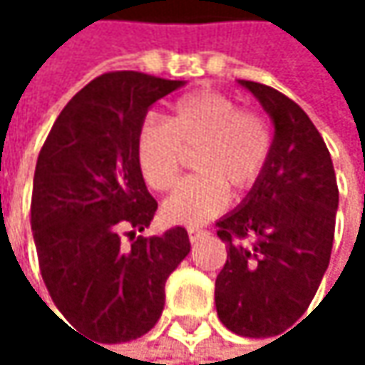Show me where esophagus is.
Instances as JSON below:
<instances>
[{
    "label": "esophagus",
    "mask_w": 365,
    "mask_h": 365,
    "mask_svg": "<svg viewBox=\"0 0 365 365\" xmlns=\"http://www.w3.org/2000/svg\"><path fill=\"white\" fill-rule=\"evenodd\" d=\"M207 235V230L202 228H187V237H190V243H198L202 237Z\"/></svg>",
    "instance_id": "esophagus-1"
}]
</instances>
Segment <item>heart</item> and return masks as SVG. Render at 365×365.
<instances>
[{"label": "heart", "mask_w": 365, "mask_h": 365, "mask_svg": "<svg viewBox=\"0 0 365 365\" xmlns=\"http://www.w3.org/2000/svg\"><path fill=\"white\" fill-rule=\"evenodd\" d=\"M270 128L262 115L241 111L222 93L202 91L173 103L167 122L148 120L137 133V163L145 183L167 190L178 180L182 148H198L194 171L165 198L163 215L171 224L198 226L217 215L237 192L252 187L270 156Z\"/></svg>", "instance_id": "obj_1"}]
</instances>
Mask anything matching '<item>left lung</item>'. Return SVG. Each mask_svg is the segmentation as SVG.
<instances>
[{"instance_id":"obj_1","label":"left lung","mask_w":365,"mask_h":365,"mask_svg":"<svg viewBox=\"0 0 365 365\" xmlns=\"http://www.w3.org/2000/svg\"><path fill=\"white\" fill-rule=\"evenodd\" d=\"M237 84L268 113L274 135L262 175L217 222L228 259L215 279V309L230 331L266 338L296 324L317 294L334 243L338 185L304 110L270 86Z\"/></svg>"}]
</instances>
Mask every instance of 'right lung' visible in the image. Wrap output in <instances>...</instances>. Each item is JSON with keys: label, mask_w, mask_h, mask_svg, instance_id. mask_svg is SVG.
I'll return each mask as SVG.
<instances>
[{"label": "right lung", "mask_w": 365, "mask_h": 365, "mask_svg": "<svg viewBox=\"0 0 365 365\" xmlns=\"http://www.w3.org/2000/svg\"><path fill=\"white\" fill-rule=\"evenodd\" d=\"M183 84L103 73L63 108L37 156L31 230L43 283L73 328L106 344L156 326L165 283L190 254L182 226L135 239L158 207L137 163V133L148 110Z\"/></svg>", "instance_id": "1"}]
</instances>
